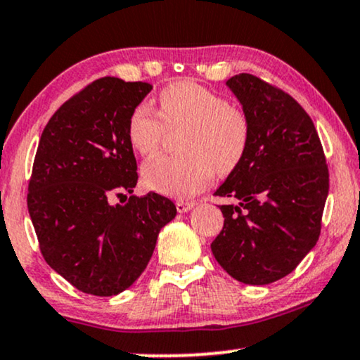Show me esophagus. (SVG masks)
Here are the masks:
<instances>
[{"instance_id":"esophagus-1","label":"esophagus","mask_w":360,"mask_h":360,"mask_svg":"<svg viewBox=\"0 0 360 360\" xmlns=\"http://www.w3.org/2000/svg\"><path fill=\"white\" fill-rule=\"evenodd\" d=\"M193 207H194V202L193 201H184V199H181V201H176L177 212H188Z\"/></svg>"}]
</instances>
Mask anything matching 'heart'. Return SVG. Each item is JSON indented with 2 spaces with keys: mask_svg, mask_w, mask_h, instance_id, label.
<instances>
[{
  "mask_svg": "<svg viewBox=\"0 0 360 360\" xmlns=\"http://www.w3.org/2000/svg\"><path fill=\"white\" fill-rule=\"evenodd\" d=\"M167 131H184L181 156L158 154L143 166V181L156 193L188 198L211 183L216 171L229 174L240 165L251 138L248 116L214 91L183 79L159 94V111L143 103L127 121V139L141 156L153 154Z\"/></svg>",
  "mask_w": 360,
  "mask_h": 360,
  "instance_id": "b5f03b06",
  "label": "heart"
}]
</instances>
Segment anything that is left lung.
Instances as JSON below:
<instances>
[{
  "label": "left lung",
  "instance_id": "left-lung-1",
  "mask_svg": "<svg viewBox=\"0 0 360 360\" xmlns=\"http://www.w3.org/2000/svg\"><path fill=\"white\" fill-rule=\"evenodd\" d=\"M227 86L243 104L251 138L240 165L216 191L224 226L211 251L231 277L271 284L316 245L329 194V169L311 116L290 94L240 72Z\"/></svg>",
  "mask_w": 360,
  "mask_h": 360
}]
</instances>
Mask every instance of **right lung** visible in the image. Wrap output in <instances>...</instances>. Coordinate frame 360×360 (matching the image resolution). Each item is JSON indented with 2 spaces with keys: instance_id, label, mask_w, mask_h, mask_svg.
I'll return each mask as SVG.
<instances>
[{
  "instance_id": "1",
  "label": "right lung",
  "mask_w": 360,
  "mask_h": 360,
  "mask_svg": "<svg viewBox=\"0 0 360 360\" xmlns=\"http://www.w3.org/2000/svg\"><path fill=\"white\" fill-rule=\"evenodd\" d=\"M149 83L99 78L68 99L41 134L28 211L44 261L86 294L108 297L146 269L159 231L176 217L171 199L133 193L138 165L127 139L131 112Z\"/></svg>"
}]
</instances>
